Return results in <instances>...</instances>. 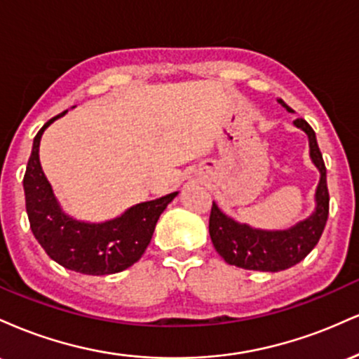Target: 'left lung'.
<instances>
[{"label": "left lung", "mask_w": 359, "mask_h": 359, "mask_svg": "<svg viewBox=\"0 0 359 359\" xmlns=\"http://www.w3.org/2000/svg\"><path fill=\"white\" fill-rule=\"evenodd\" d=\"M285 106V104H283ZM288 113L292 109L285 106ZM294 125L309 138V155L319 170L320 179L316 189V208L311 216L288 229H258L245 222L234 221L212 203L209 217V234L217 253L226 263L245 270L282 271L297 265L314 250L324 231L329 214V192L325 165L317 145L316 133L306 119L297 118Z\"/></svg>", "instance_id": "1"}]
</instances>
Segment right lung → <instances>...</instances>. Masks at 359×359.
<instances>
[{
	"label": "right lung",
	"mask_w": 359,
	"mask_h": 359,
	"mask_svg": "<svg viewBox=\"0 0 359 359\" xmlns=\"http://www.w3.org/2000/svg\"><path fill=\"white\" fill-rule=\"evenodd\" d=\"M59 116L48 119L34 138L23 177L25 204L36 241L53 262L84 275H111L126 270L145 253L156 221L179 192L128 208L121 216L102 222L74 219L60 208L40 165V140Z\"/></svg>",
	"instance_id": "add662e5"
}]
</instances>
